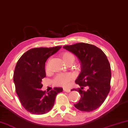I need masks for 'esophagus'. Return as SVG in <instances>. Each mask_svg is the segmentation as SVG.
I'll use <instances>...</instances> for the list:
<instances>
[{"label":"esophagus","mask_w":128,"mask_h":128,"mask_svg":"<svg viewBox=\"0 0 128 128\" xmlns=\"http://www.w3.org/2000/svg\"><path fill=\"white\" fill-rule=\"evenodd\" d=\"M64 91L66 92H70V89H67V88H64Z\"/></svg>","instance_id":"obj_1"}]
</instances>
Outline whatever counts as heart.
I'll list each match as a JSON object with an SVG mask.
<instances>
[{"instance_id":"b5f03b06","label":"heart","mask_w":128,"mask_h":128,"mask_svg":"<svg viewBox=\"0 0 128 128\" xmlns=\"http://www.w3.org/2000/svg\"><path fill=\"white\" fill-rule=\"evenodd\" d=\"M62 58L64 62L67 64H70L74 62L75 57L73 54L69 52H64L61 55ZM46 69L48 71L49 68V61L46 64ZM74 79V76L71 73L65 74H58L54 77L53 80V82L57 86L62 87H68L70 86V83Z\"/></svg>"}]
</instances>
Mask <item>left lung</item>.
Segmentation results:
<instances>
[{
	"label": "left lung",
	"instance_id": "1",
	"mask_svg": "<svg viewBox=\"0 0 128 128\" xmlns=\"http://www.w3.org/2000/svg\"><path fill=\"white\" fill-rule=\"evenodd\" d=\"M80 60L82 70L76 83L81 88L73 89L81 95L78 102L74 104L82 112H90L100 106L110 90L112 77L110 64L103 51L92 44L78 42L64 46ZM86 87L87 90H84Z\"/></svg>",
	"mask_w": 128,
	"mask_h": 128
}]
</instances>
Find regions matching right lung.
I'll list each match as a JSON object with an SVG mask.
<instances>
[{"mask_svg": "<svg viewBox=\"0 0 128 128\" xmlns=\"http://www.w3.org/2000/svg\"><path fill=\"white\" fill-rule=\"evenodd\" d=\"M61 46L34 48L26 52L18 60L14 72L16 93L22 106L30 113H47L53 107L62 88H54L49 92L42 91V79L46 76L45 63Z\"/></svg>", "mask_w": 128, "mask_h": 128, "instance_id": "obj_1", "label": "right lung"}]
</instances>
